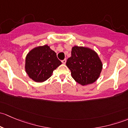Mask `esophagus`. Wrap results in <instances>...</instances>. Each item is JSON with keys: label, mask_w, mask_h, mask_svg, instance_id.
I'll list each match as a JSON object with an SVG mask.
<instances>
[{"label": "esophagus", "mask_w": 128, "mask_h": 128, "mask_svg": "<svg viewBox=\"0 0 128 128\" xmlns=\"http://www.w3.org/2000/svg\"><path fill=\"white\" fill-rule=\"evenodd\" d=\"M62 63H63V64H66V59H63V60H62Z\"/></svg>", "instance_id": "esophagus-1"}]
</instances>
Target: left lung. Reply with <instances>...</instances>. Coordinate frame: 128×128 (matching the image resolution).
I'll return each instance as SVG.
<instances>
[{
    "instance_id": "obj_1",
    "label": "left lung",
    "mask_w": 128,
    "mask_h": 128,
    "mask_svg": "<svg viewBox=\"0 0 128 128\" xmlns=\"http://www.w3.org/2000/svg\"><path fill=\"white\" fill-rule=\"evenodd\" d=\"M66 66L74 79L82 86L94 83L98 79L102 69V63L97 54L89 48L74 46Z\"/></svg>"
}]
</instances>
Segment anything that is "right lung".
<instances>
[{
    "label": "right lung",
    "instance_id": "add662e5",
    "mask_svg": "<svg viewBox=\"0 0 128 128\" xmlns=\"http://www.w3.org/2000/svg\"><path fill=\"white\" fill-rule=\"evenodd\" d=\"M61 64L56 52L44 45L30 51L26 57L25 70L30 78L41 82L50 78L53 70Z\"/></svg>",
    "mask_w": 128,
    "mask_h": 128
}]
</instances>
